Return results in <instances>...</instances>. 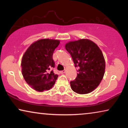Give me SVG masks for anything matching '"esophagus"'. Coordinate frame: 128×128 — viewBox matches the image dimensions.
Listing matches in <instances>:
<instances>
[{
    "mask_svg": "<svg viewBox=\"0 0 128 128\" xmlns=\"http://www.w3.org/2000/svg\"><path fill=\"white\" fill-rule=\"evenodd\" d=\"M66 72V70H62V71H60L59 72V73H61V74H63V73H64Z\"/></svg>",
    "mask_w": 128,
    "mask_h": 128,
    "instance_id": "34e87169",
    "label": "esophagus"
}]
</instances>
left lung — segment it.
I'll return each mask as SVG.
<instances>
[{
  "label": "left lung",
  "instance_id": "left-lung-1",
  "mask_svg": "<svg viewBox=\"0 0 128 128\" xmlns=\"http://www.w3.org/2000/svg\"><path fill=\"white\" fill-rule=\"evenodd\" d=\"M65 48L79 69L76 78L70 83L72 90L80 94L92 92L98 86L105 73L106 62L100 49L87 39L69 42Z\"/></svg>",
  "mask_w": 128,
  "mask_h": 128
}]
</instances>
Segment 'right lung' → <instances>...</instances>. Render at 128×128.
<instances>
[{
  "instance_id": "right-lung-1",
  "label": "right lung",
  "mask_w": 128,
  "mask_h": 128,
  "mask_svg": "<svg viewBox=\"0 0 128 128\" xmlns=\"http://www.w3.org/2000/svg\"><path fill=\"white\" fill-rule=\"evenodd\" d=\"M59 40L42 39L32 44L22 60V74L28 84L37 92L51 88L58 75L54 73L53 54Z\"/></svg>"
}]
</instances>
